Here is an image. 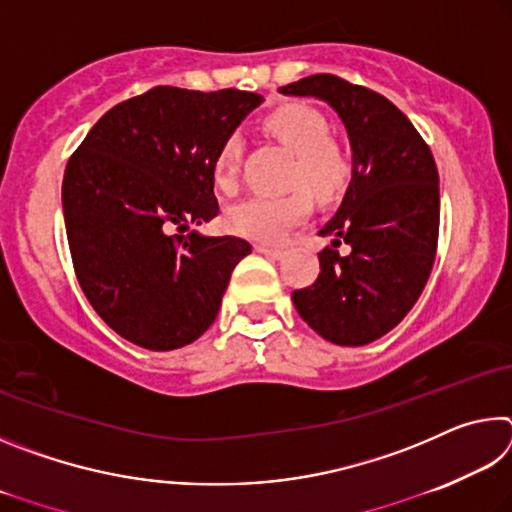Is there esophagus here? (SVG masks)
<instances>
[{"label": "esophagus", "instance_id": "esophagus-1", "mask_svg": "<svg viewBox=\"0 0 512 512\" xmlns=\"http://www.w3.org/2000/svg\"><path fill=\"white\" fill-rule=\"evenodd\" d=\"M255 250H257V253L266 255V257H271V259H282L284 257V250L271 248V246H266V244H255Z\"/></svg>", "mask_w": 512, "mask_h": 512}]
</instances>
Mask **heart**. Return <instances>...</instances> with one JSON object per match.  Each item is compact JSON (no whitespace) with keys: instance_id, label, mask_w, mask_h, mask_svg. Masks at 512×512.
<instances>
[{"instance_id":"b5f03b06","label":"heart","mask_w":512,"mask_h":512,"mask_svg":"<svg viewBox=\"0 0 512 512\" xmlns=\"http://www.w3.org/2000/svg\"><path fill=\"white\" fill-rule=\"evenodd\" d=\"M264 131L293 153L287 173V187L293 189L282 196H250L232 205L228 228L239 237L275 244L309 214L307 188L327 201L350 185L354 158L348 146L329 135L332 128L323 112L305 103H289L273 110L264 119ZM239 158L241 140L239 135H230L212 164L214 183L223 192H232L237 185Z\"/></svg>"}]
</instances>
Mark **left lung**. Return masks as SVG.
I'll return each instance as SVG.
<instances>
[{"label": "left lung", "instance_id": "8db88e82", "mask_svg": "<svg viewBox=\"0 0 512 512\" xmlns=\"http://www.w3.org/2000/svg\"><path fill=\"white\" fill-rule=\"evenodd\" d=\"M289 97L327 101L345 124L354 176L320 237V273L291 293L300 318L336 345H366L409 314L429 280L438 246V169L427 142L381 94L334 74L280 88ZM348 243L351 253L338 255Z\"/></svg>", "mask_w": 512, "mask_h": 512}]
</instances>
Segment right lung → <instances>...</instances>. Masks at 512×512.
Masks as SVG:
<instances>
[{
  "label": "right lung",
  "instance_id": "1",
  "mask_svg": "<svg viewBox=\"0 0 512 512\" xmlns=\"http://www.w3.org/2000/svg\"><path fill=\"white\" fill-rule=\"evenodd\" d=\"M264 101L244 90L158 85L117 103L67 162L63 214L79 284L110 329L167 352L196 341L219 314L239 237L183 232L219 214L212 164Z\"/></svg>",
  "mask_w": 512,
  "mask_h": 512
}]
</instances>
